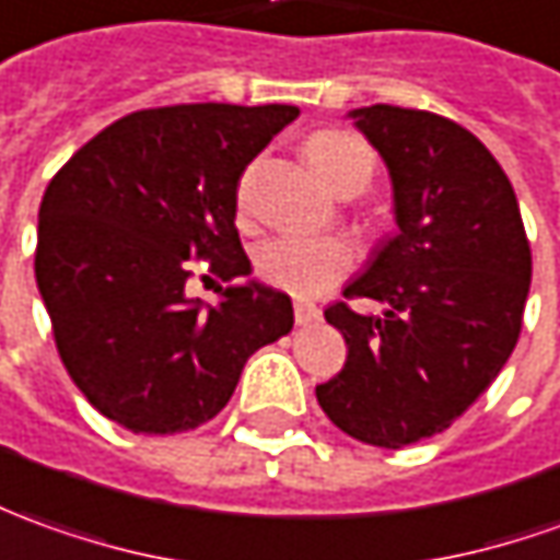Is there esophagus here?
I'll return each instance as SVG.
<instances>
[{
    "instance_id": "34e87169",
    "label": "esophagus",
    "mask_w": 560,
    "mask_h": 560,
    "mask_svg": "<svg viewBox=\"0 0 560 560\" xmlns=\"http://www.w3.org/2000/svg\"><path fill=\"white\" fill-rule=\"evenodd\" d=\"M294 318L300 328H310V325H315L318 318H322V310L315 306V303H310V300H296L294 303Z\"/></svg>"
}]
</instances>
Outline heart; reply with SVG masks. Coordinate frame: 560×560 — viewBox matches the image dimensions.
Returning <instances> with one entry per match:
<instances>
[{
    "instance_id": "obj_1",
    "label": "heart",
    "mask_w": 560,
    "mask_h": 560,
    "mask_svg": "<svg viewBox=\"0 0 560 560\" xmlns=\"http://www.w3.org/2000/svg\"><path fill=\"white\" fill-rule=\"evenodd\" d=\"M306 159L334 189L361 192L374 180L376 152L355 131L325 128L306 140ZM359 266L355 242L340 235H276L254 250V272L294 296H318Z\"/></svg>"
}]
</instances>
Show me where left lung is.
<instances>
[{"mask_svg": "<svg viewBox=\"0 0 560 560\" xmlns=\"http://www.w3.org/2000/svg\"><path fill=\"white\" fill-rule=\"evenodd\" d=\"M352 119L389 165L398 235L325 310L349 359L315 398L346 435L398 451L444 432L503 371L534 260L515 189L471 131L389 104ZM349 299L387 312L361 316Z\"/></svg>", "mask_w": 560, "mask_h": 560, "instance_id": "1", "label": "left lung"}]
</instances>
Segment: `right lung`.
<instances>
[{
	"mask_svg": "<svg viewBox=\"0 0 560 560\" xmlns=\"http://www.w3.org/2000/svg\"><path fill=\"white\" fill-rule=\"evenodd\" d=\"M296 106L137 109L91 137L42 196L36 284L57 352L94 408L137 435L214 420L245 361L294 328L291 296L257 281L189 296L208 276H248L238 180ZM201 276V281H211ZM214 284V281H211Z\"/></svg>",
	"mask_w": 560,
	"mask_h": 560,
	"instance_id": "add662e5",
	"label": "right lung"
}]
</instances>
